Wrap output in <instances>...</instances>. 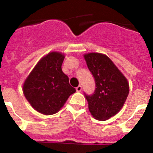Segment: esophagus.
Listing matches in <instances>:
<instances>
[{
	"label": "esophagus",
	"instance_id": "obj_1",
	"mask_svg": "<svg viewBox=\"0 0 153 153\" xmlns=\"http://www.w3.org/2000/svg\"><path fill=\"white\" fill-rule=\"evenodd\" d=\"M76 92H81V91H82V86H80V85H79V86H78L76 88Z\"/></svg>",
	"mask_w": 153,
	"mask_h": 153
}]
</instances>
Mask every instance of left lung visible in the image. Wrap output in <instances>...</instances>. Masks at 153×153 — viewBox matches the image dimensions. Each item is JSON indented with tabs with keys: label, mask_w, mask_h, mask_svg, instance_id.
Masks as SVG:
<instances>
[{
	"label": "left lung",
	"mask_w": 153,
	"mask_h": 153,
	"mask_svg": "<svg viewBox=\"0 0 153 153\" xmlns=\"http://www.w3.org/2000/svg\"><path fill=\"white\" fill-rule=\"evenodd\" d=\"M96 81V90L86 96L89 110L96 120H106L117 114L128 96L129 82L107 55L87 53L83 55Z\"/></svg>",
	"instance_id": "1"
}]
</instances>
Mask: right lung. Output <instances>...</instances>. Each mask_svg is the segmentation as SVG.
Segmentation results:
<instances>
[{
  "label": "right lung",
  "instance_id": "obj_1",
  "mask_svg": "<svg viewBox=\"0 0 153 153\" xmlns=\"http://www.w3.org/2000/svg\"><path fill=\"white\" fill-rule=\"evenodd\" d=\"M64 54L52 51L42 57L29 74L22 86V92L31 106L45 115L57 113L67 99L76 92L70 85L61 65Z\"/></svg>",
  "mask_w": 153,
  "mask_h": 153
}]
</instances>
